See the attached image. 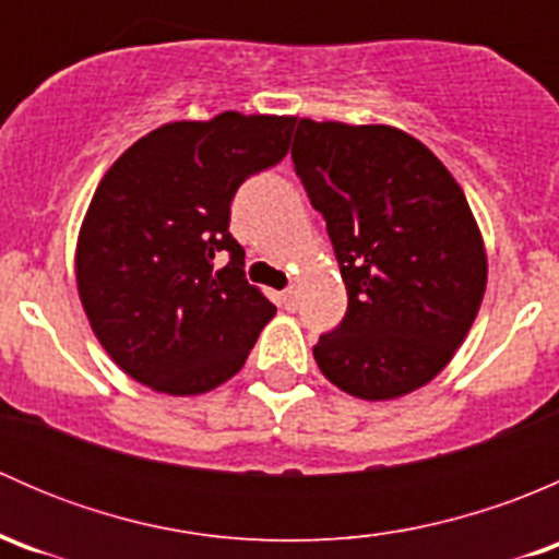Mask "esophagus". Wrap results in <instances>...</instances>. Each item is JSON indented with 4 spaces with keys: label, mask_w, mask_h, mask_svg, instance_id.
I'll use <instances>...</instances> for the list:
<instances>
[{
    "label": "esophagus",
    "mask_w": 559,
    "mask_h": 559,
    "mask_svg": "<svg viewBox=\"0 0 559 559\" xmlns=\"http://www.w3.org/2000/svg\"><path fill=\"white\" fill-rule=\"evenodd\" d=\"M281 302H284L286 311H295V308H297V289H295V286H289V289L281 292Z\"/></svg>",
    "instance_id": "esophagus-1"
}]
</instances>
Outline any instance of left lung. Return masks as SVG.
I'll return each mask as SVG.
<instances>
[{
  "mask_svg": "<svg viewBox=\"0 0 559 559\" xmlns=\"http://www.w3.org/2000/svg\"><path fill=\"white\" fill-rule=\"evenodd\" d=\"M292 162L348 295L341 324L313 346L316 365L362 400L425 386L487 289V251L460 183L425 143L384 123L300 118Z\"/></svg>",
  "mask_w": 559,
  "mask_h": 559,
  "instance_id": "1",
  "label": "left lung"
}]
</instances>
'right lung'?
<instances>
[{"mask_svg": "<svg viewBox=\"0 0 559 559\" xmlns=\"http://www.w3.org/2000/svg\"><path fill=\"white\" fill-rule=\"evenodd\" d=\"M295 121L227 110L165 123L99 180L78 235V295L134 381L183 397L246 365L275 306L246 281L229 205L248 175L284 159ZM222 255L230 259L216 271Z\"/></svg>", "mask_w": 559, "mask_h": 559, "instance_id": "obj_1", "label": "right lung"}]
</instances>
